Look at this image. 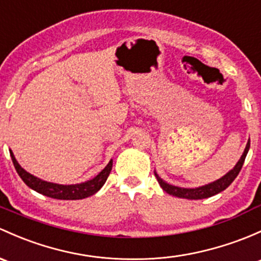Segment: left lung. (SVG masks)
Instances as JSON below:
<instances>
[{
	"label": "left lung",
	"instance_id": "1",
	"mask_svg": "<svg viewBox=\"0 0 261 261\" xmlns=\"http://www.w3.org/2000/svg\"><path fill=\"white\" fill-rule=\"evenodd\" d=\"M249 149H250V139H249L245 150H244L240 160L238 161V164L234 166V169L230 170L226 175H224V176L220 177L219 180L207 184V185L199 186V188H195V189L179 188V186H174V185H170V184H167L166 181H164L163 179H161V177L159 176L156 172H155V176H156V179H158L159 184H160L161 188H163V190L166 191V193L170 194V195L176 196V197H182V199H189V200L206 199V197L214 196V195H216V194L224 191L225 189H226L227 186H229L230 184L235 180V177L239 175L241 167H243V164H244V161H245L246 153H248Z\"/></svg>",
	"mask_w": 261,
	"mask_h": 261
}]
</instances>
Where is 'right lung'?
Returning <instances> with one entry per match:
<instances>
[{
  "label": "right lung",
  "instance_id": "1",
  "mask_svg": "<svg viewBox=\"0 0 261 261\" xmlns=\"http://www.w3.org/2000/svg\"><path fill=\"white\" fill-rule=\"evenodd\" d=\"M10 155L11 159H12V163L16 171H17V174L20 175L21 179L23 180V182L29 188L37 191V193L42 194V195L59 200H80L94 195V194L97 193L102 188L103 184L106 182L112 169V160H110V163L106 165L105 169L97 176H95L94 179L85 181V182L81 184H75V185H60V184H54L45 180H41L38 177L34 176V175H31L26 170L22 169L20 164L15 159V155H13L12 151H10Z\"/></svg>",
  "mask_w": 261,
  "mask_h": 261
}]
</instances>
